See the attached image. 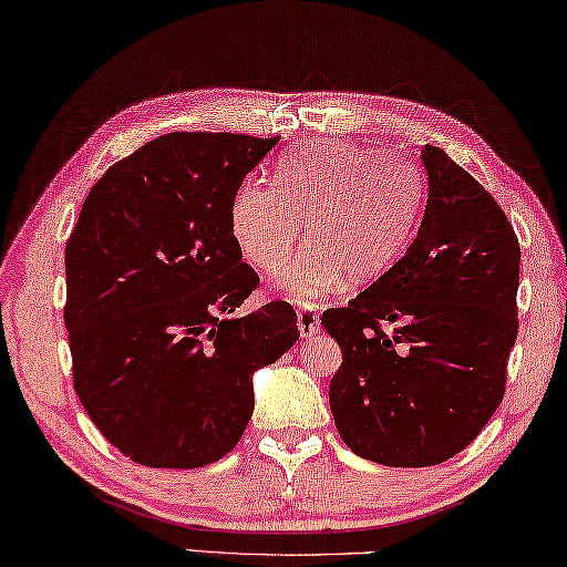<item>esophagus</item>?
Wrapping results in <instances>:
<instances>
[{
    "label": "esophagus",
    "mask_w": 567,
    "mask_h": 567,
    "mask_svg": "<svg viewBox=\"0 0 567 567\" xmlns=\"http://www.w3.org/2000/svg\"><path fill=\"white\" fill-rule=\"evenodd\" d=\"M298 329L300 337H312L320 331V315H317L312 308H300L298 310Z\"/></svg>",
    "instance_id": "1"
}]
</instances>
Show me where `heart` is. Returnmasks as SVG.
I'll use <instances>...</instances> for the list:
<instances>
[{"label":"heart","instance_id":"obj_1","mask_svg":"<svg viewBox=\"0 0 567 567\" xmlns=\"http://www.w3.org/2000/svg\"><path fill=\"white\" fill-rule=\"evenodd\" d=\"M274 185L245 183L230 199V236L267 274L286 267L308 220L312 245L281 279L298 302L375 279L416 224L421 179L411 165L349 142L302 144L276 163Z\"/></svg>","mask_w":567,"mask_h":567}]
</instances>
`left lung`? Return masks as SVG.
I'll list each match as a JSON object with an SVG mask.
<instances>
[{"mask_svg":"<svg viewBox=\"0 0 567 567\" xmlns=\"http://www.w3.org/2000/svg\"><path fill=\"white\" fill-rule=\"evenodd\" d=\"M427 202L406 255L322 324L341 347L329 384L358 457L433 466L474 443L505 394L517 339L519 243L478 179L425 144Z\"/></svg>","mask_w":567,"mask_h":567,"instance_id":"obj_1","label":"left lung"}]
</instances>
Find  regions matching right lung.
Listing matches in <instances>:
<instances>
[{"label": "right lung", "instance_id": "obj_1", "mask_svg": "<svg viewBox=\"0 0 567 567\" xmlns=\"http://www.w3.org/2000/svg\"><path fill=\"white\" fill-rule=\"evenodd\" d=\"M279 142L173 132L110 165L66 240L74 390L124 457L206 466L238 445L252 375L298 341L286 300L233 317L259 276L230 236V199Z\"/></svg>", "mask_w": 567, "mask_h": 567}]
</instances>
